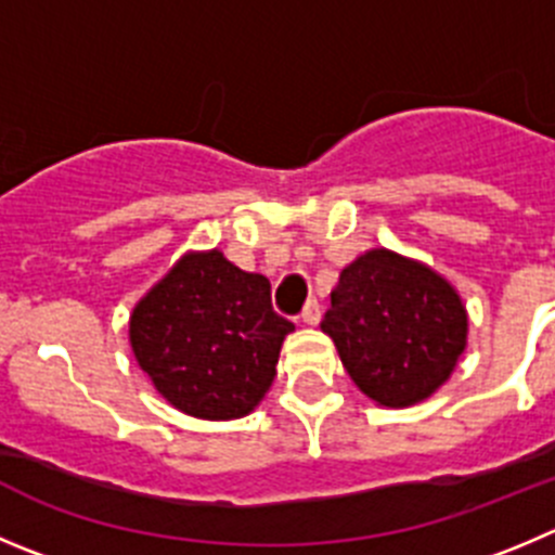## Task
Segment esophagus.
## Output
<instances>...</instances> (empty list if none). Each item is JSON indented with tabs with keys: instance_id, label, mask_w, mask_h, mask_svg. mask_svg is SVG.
I'll use <instances>...</instances> for the list:
<instances>
[{
	"instance_id": "1",
	"label": "esophagus",
	"mask_w": 555,
	"mask_h": 555,
	"mask_svg": "<svg viewBox=\"0 0 555 555\" xmlns=\"http://www.w3.org/2000/svg\"><path fill=\"white\" fill-rule=\"evenodd\" d=\"M320 318H323V312H320V304L309 301L307 307H304V312H301V323L304 325H318Z\"/></svg>"
}]
</instances>
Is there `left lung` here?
<instances>
[{
  "mask_svg": "<svg viewBox=\"0 0 555 555\" xmlns=\"http://www.w3.org/2000/svg\"><path fill=\"white\" fill-rule=\"evenodd\" d=\"M320 328L370 400L408 408L449 380L468 339V314L433 268L372 248L339 273Z\"/></svg>",
  "mask_w": 555,
  "mask_h": 555,
  "instance_id": "1",
  "label": "left lung"
}]
</instances>
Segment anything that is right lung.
<instances>
[{
	"instance_id": "right-lung-1",
	"label": "right lung",
	"mask_w": 555,
	"mask_h": 555,
	"mask_svg": "<svg viewBox=\"0 0 555 555\" xmlns=\"http://www.w3.org/2000/svg\"><path fill=\"white\" fill-rule=\"evenodd\" d=\"M293 328L273 312L271 282L214 248L175 262L133 307L128 336L139 366L169 405L227 422L260 405Z\"/></svg>"
}]
</instances>
